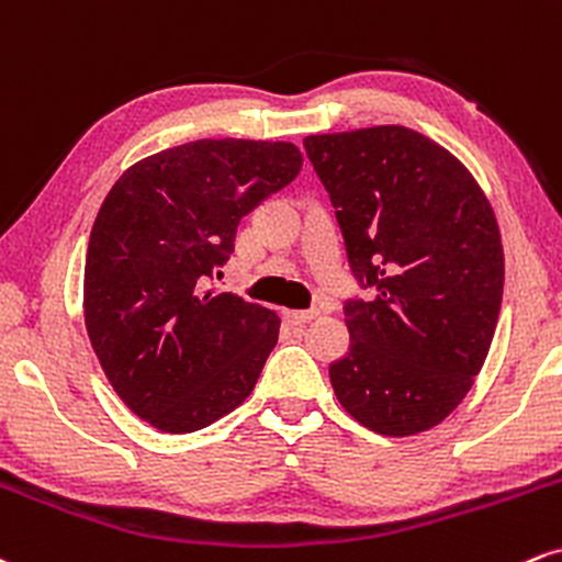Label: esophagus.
<instances>
[{
    "instance_id": "esophagus-1",
    "label": "esophagus",
    "mask_w": 562,
    "mask_h": 562,
    "mask_svg": "<svg viewBox=\"0 0 562 562\" xmlns=\"http://www.w3.org/2000/svg\"><path fill=\"white\" fill-rule=\"evenodd\" d=\"M318 318V310H283V321L292 323V326H302Z\"/></svg>"
}]
</instances>
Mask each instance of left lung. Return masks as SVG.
<instances>
[{
    "label": "left lung",
    "instance_id": "1",
    "mask_svg": "<svg viewBox=\"0 0 562 562\" xmlns=\"http://www.w3.org/2000/svg\"><path fill=\"white\" fill-rule=\"evenodd\" d=\"M371 302L349 300L341 407L384 437L439 426L471 392L497 328L505 252L479 181L405 125L305 138Z\"/></svg>",
    "mask_w": 562,
    "mask_h": 562
}]
</instances>
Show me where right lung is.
Segmentation results:
<instances>
[{"mask_svg":"<svg viewBox=\"0 0 562 562\" xmlns=\"http://www.w3.org/2000/svg\"><path fill=\"white\" fill-rule=\"evenodd\" d=\"M300 168L289 142L200 138L134 162L104 196L86 252V331L149 426L200 431L252 394L281 318L207 281L241 217Z\"/></svg>","mask_w":562,"mask_h":562,"instance_id":"right-lung-1","label":"right lung"}]
</instances>
